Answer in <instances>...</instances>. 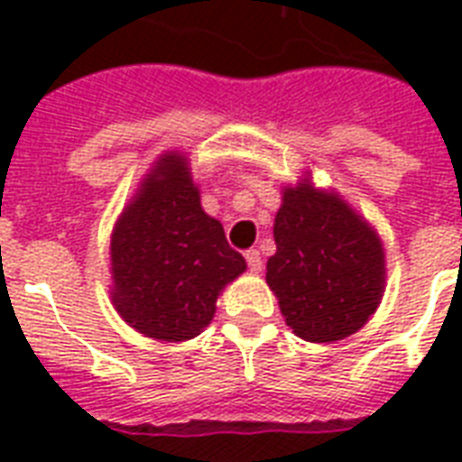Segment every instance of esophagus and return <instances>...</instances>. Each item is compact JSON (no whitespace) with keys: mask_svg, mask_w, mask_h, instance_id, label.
<instances>
[{"mask_svg":"<svg viewBox=\"0 0 462 462\" xmlns=\"http://www.w3.org/2000/svg\"><path fill=\"white\" fill-rule=\"evenodd\" d=\"M245 259H246V266H249V271L259 273L261 266H263V259H261L259 249H249V252L245 254Z\"/></svg>","mask_w":462,"mask_h":462,"instance_id":"obj_1","label":"esophagus"}]
</instances>
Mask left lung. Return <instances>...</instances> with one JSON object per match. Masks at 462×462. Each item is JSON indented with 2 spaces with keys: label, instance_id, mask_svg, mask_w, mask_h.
Segmentation results:
<instances>
[{
  "label": "left lung",
  "instance_id": "obj_1",
  "mask_svg": "<svg viewBox=\"0 0 462 462\" xmlns=\"http://www.w3.org/2000/svg\"><path fill=\"white\" fill-rule=\"evenodd\" d=\"M273 237L266 281L290 328L311 343L362 328L383 292L376 232L340 199L300 184L285 189Z\"/></svg>",
  "mask_w": 462,
  "mask_h": 462
}]
</instances>
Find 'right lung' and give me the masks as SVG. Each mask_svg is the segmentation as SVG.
Here are the masks:
<instances>
[{
    "label": "right lung",
    "instance_id": "right-lung-1",
    "mask_svg": "<svg viewBox=\"0 0 462 462\" xmlns=\"http://www.w3.org/2000/svg\"><path fill=\"white\" fill-rule=\"evenodd\" d=\"M245 268L223 225L203 213L184 158L165 155L112 235V300L122 319L148 337L189 340Z\"/></svg>",
    "mask_w": 462,
    "mask_h": 462
}]
</instances>
